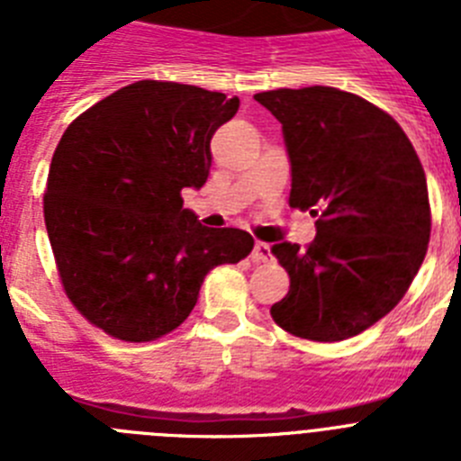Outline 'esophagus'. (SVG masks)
I'll use <instances>...</instances> for the list:
<instances>
[{"mask_svg":"<svg viewBox=\"0 0 461 461\" xmlns=\"http://www.w3.org/2000/svg\"><path fill=\"white\" fill-rule=\"evenodd\" d=\"M251 258H254L256 263H267V260L272 258V254H270V244H266V242H256V244H254V251H251Z\"/></svg>","mask_w":461,"mask_h":461,"instance_id":"1","label":"esophagus"}]
</instances>
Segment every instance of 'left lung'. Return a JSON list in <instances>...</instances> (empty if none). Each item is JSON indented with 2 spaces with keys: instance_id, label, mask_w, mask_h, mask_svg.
I'll return each mask as SVG.
<instances>
[{
  "instance_id": "1",
  "label": "left lung",
  "mask_w": 461,
  "mask_h": 461,
  "mask_svg": "<svg viewBox=\"0 0 461 461\" xmlns=\"http://www.w3.org/2000/svg\"><path fill=\"white\" fill-rule=\"evenodd\" d=\"M254 99L281 122L288 203L319 217L307 247H272L291 276L272 319L312 341L360 335L393 312L425 260L431 212L420 158L402 126L357 94L313 85Z\"/></svg>"
}]
</instances>
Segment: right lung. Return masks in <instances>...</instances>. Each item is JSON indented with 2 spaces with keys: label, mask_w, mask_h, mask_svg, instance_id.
Listing matches in <instances>:
<instances>
[{
  "label": "right lung",
  "mask_w": 461,
  "mask_h": 461,
  "mask_svg": "<svg viewBox=\"0 0 461 461\" xmlns=\"http://www.w3.org/2000/svg\"><path fill=\"white\" fill-rule=\"evenodd\" d=\"M240 99L138 80L68 124L52 154L43 217L73 307L105 335L152 341L185 323L210 270L254 238L207 228L182 191L205 185L210 140Z\"/></svg>",
  "instance_id": "add662e5"
}]
</instances>
